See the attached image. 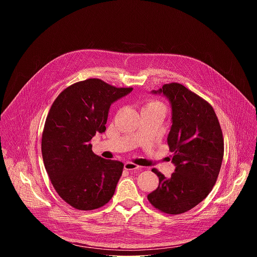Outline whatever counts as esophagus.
<instances>
[{"label": "esophagus", "instance_id": "1", "mask_svg": "<svg viewBox=\"0 0 257 257\" xmlns=\"http://www.w3.org/2000/svg\"><path fill=\"white\" fill-rule=\"evenodd\" d=\"M140 166H137V165H135V164H133V163H131V162H127V163H125V165H124V169L125 170H127V171H134V170H140Z\"/></svg>", "mask_w": 257, "mask_h": 257}]
</instances>
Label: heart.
Here are the masks:
<instances>
[{"label":"heart","instance_id":"1","mask_svg":"<svg viewBox=\"0 0 257 257\" xmlns=\"http://www.w3.org/2000/svg\"><path fill=\"white\" fill-rule=\"evenodd\" d=\"M148 106H159V107H163V108H165L164 107V105L161 103V102H159V101H150L148 104H146L144 107H148Z\"/></svg>","mask_w":257,"mask_h":257}]
</instances>
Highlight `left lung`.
Instances as JSON below:
<instances>
[{
    "instance_id": "1",
    "label": "left lung",
    "mask_w": 257,
    "mask_h": 257,
    "mask_svg": "<svg viewBox=\"0 0 257 257\" xmlns=\"http://www.w3.org/2000/svg\"><path fill=\"white\" fill-rule=\"evenodd\" d=\"M153 94L165 96L172 109L168 135L175 172L166 178L156 169L158 188L148 195L150 202L169 214L185 212L211 191L221 170L224 139L212 106L179 83L165 84Z\"/></svg>"
}]
</instances>
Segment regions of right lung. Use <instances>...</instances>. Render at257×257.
I'll return each mask as SVG.
<instances>
[{"label":"right lung","instance_id":"add662e5","mask_svg":"<svg viewBox=\"0 0 257 257\" xmlns=\"http://www.w3.org/2000/svg\"><path fill=\"white\" fill-rule=\"evenodd\" d=\"M132 90L92 78L67 87L52 104L42 138L43 160L57 193L71 206L91 210L113 197L124 164L94 155L89 141L105 131L111 104Z\"/></svg>","mask_w":257,"mask_h":257}]
</instances>
